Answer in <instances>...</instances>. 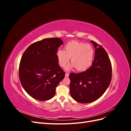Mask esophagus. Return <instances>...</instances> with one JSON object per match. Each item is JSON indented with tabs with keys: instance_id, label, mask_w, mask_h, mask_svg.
Segmentation results:
<instances>
[{
	"instance_id": "esophagus-1",
	"label": "esophagus",
	"mask_w": 131,
	"mask_h": 131,
	"mask_svg": "<svg viewBox=\"0 0 131 131\" xmlns=\"http://www.w3.org/2000/svg\"><path fill=\"white\" fill-rule=\"evenodd\" d=\"M69 74L68 73H66V74H65V77L66 78H68V77H69Z\"/></svg>"
}]
</instances>
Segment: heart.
<instances>
[{"label":"heart","mask_w":131,"mask_h":131,"mask_svg":"<svg viewBox=\"0 0 131 131\" xmlns=\"http://www.w3.org/2000/svg\"><path fill=\"white\" fill-rule=\"evenodd\" d=\"M94 55V49L91 45L76 41L67 43L65 51L58 50L56 52L58 62L62 67H66L71 58L72 63L66 67V70H70L75 67L79 71L87 70L92 64Z\"/></svg>","instance_id":"1"}]
</instances>
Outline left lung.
<instances>
[{"label": "left lung", "instance_id": "obj_1", "mask_svg": "<svg viewBox=\"0 0 131 131\" xmlns=\"http://www.w3.org/2000/svg\"><path fill=\"white\" fill-rule=\"evenodd\" d=\"M91 42L95 49L92 66L85 72L69 74L70 95L81 103L97 100L108 88L112 80V64L108 53L101 45Z\"/></svg>", "mask_w": 131, "mask_h": 131}]
</instances>
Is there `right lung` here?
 Masks as SVG:
<instances>
[{"label":"right lung","mask_w":131,"mask_h":131,"mask_svg":"<svg viewBox=\"0 0 131 131\" xmlns=\"http://www.w3.org/2000/svg\"><path fill=\"white\" fill-rule=\"evenodd\" d=\"M63 44L60 38L44 39L30 45L23 53L19 67V77L26 92L41 101L49 100L64 78L58 65L56 52Z\"/></svg>","instance_id":"obj_1"}]
</instances>
